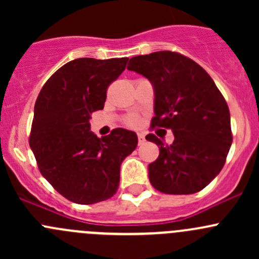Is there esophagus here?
<instances>
[{"label": "esophagus", "mask_w": 259, "mask_h": 259, "mask_svg": "<svg viewBox=\"0 0 259 259\" xmlns=\"http://www.w3.org/2000/svg\"><path fill=\"white\" fill-rule=\"evenodd\" d=\"M138 143L139 145H143L145 143V137L143 134H138Z\"/></svg>", "instance_id": "1"}]
</instances>
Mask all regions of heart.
I'll use <instances>...</instances> for the list:
<instances>
[{
    "label": "heart",
    "instance_id": "1",
    "mask_svg": "<svg viewBox=\"0 0 259 259\" xmlns=\"http://www.w3.org/2000/svg\"><path fill=\"white\" fill-rule=\"evenodd\" d=\"M138 122H139L138 117H129V120H127V124L132 125V126H137Z\"/></svg>",
    "mask_w": 259,
    "mask_h": 259
}]
</instances>
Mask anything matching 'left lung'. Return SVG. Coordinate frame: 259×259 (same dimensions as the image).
Returning <instances> with one entry per match:
<instances>
[{
  "mask_svg": "<svg viewBox=\"0 0 259 259\" xmlns=\"http://www.w3.org/2000/svg\"><path fill=\"white\" fill-rule=\"evenodd\" d=\"M127 70L143 75L154 89L151 127L171 129L174 142L159 146L149 164V180L165 194H193L215 178L232 145L231 114L208 72L187 56L158 51L130 59Z\"/></svg>",
  "mask_w": 259,
  "mask_h": 259,
  "instance_id": "left-lung-1",
  "label": "left lung"
}]
</instances>
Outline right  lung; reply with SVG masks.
<instances>
[{
	"instance_id": "add662e5",
	"label": "right lung",
	"mask_w": 259,
	"mask_h": 259,
	"mask_svg": "<svg viewBox=\"0 0 259 259\" xmlns=\"http://www.w3.org/2000/svg\"><path fill=\"white\" fill-rule=\"evenodd\" d=\"M127 60H72L46 81L36 100L30 146L38 169L60 194L77 204L113 197L120 165L138 145L134 132L119 127L98 138L89 122L94 111L104 109L106 89Z\"/></svg>"
}]
</instances>
